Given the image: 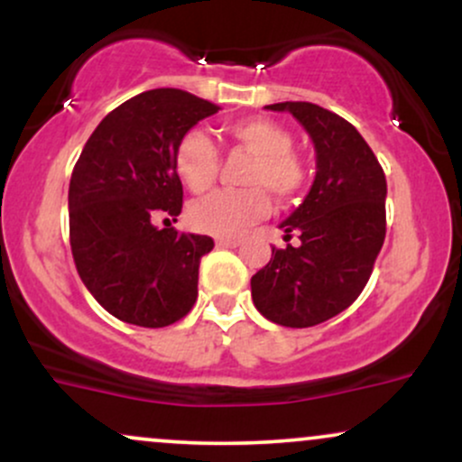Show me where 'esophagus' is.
Returning <instances> with one entry per match:
<instances>
[{
	"mask_svg": "<svg viewBox=\"0 0 462 462\" xmlns=\"http://www.w3.org/2000/svg\"><path fill=\"white\" fill-rule=\"evenodd\" d=\"M217 245H219V247H238V245H241V238H236V236H217Z\"/></svg>",
	"mask_w": 462,
	"mask_h": 462,
	"instance_id": "1",
	"label": "esophagus"
}]
</instances>
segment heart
I'll return each mask as SVG.
<instances>
[{
  "mask_svg": "<svg viewBox=\"0 0 462 462\" xmlns=\"http://www.w3.org/2000/svg\"><path fill=\"white\" fill-rule=\"evenodd\" d=\"M235 145L254 156L243 182L247 189L215 190L189 206V226L217 236H236L272 210L264 190L278 199L298 195L306 184V164L295 153L293 134L267 116H245L226 128ZM176 173L193 193L213 187L219 153L204 130H189L176 147Z\"/></svg>",
  "mask_w": 462,
  "mask_h": 462,
  "instance_id": "heart-1",
  "label": "heart"
}]
</instances>
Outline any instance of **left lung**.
<instances>
[{"mask_svg": "<svg viewBox=\"0 0 462 462\" xmlns=\"http://www.w3.org/2000/svg\"><path fill=\"white\" fill-rule=\"evenodd\" d=\"M291 113L315 147V180L304 201L280 224L300 245L272 247L252 278L254 306L269 321L310 328L338 315L367 284L386 235V178L360 132L310 102L264 106Z\"/></svg>", "mask_w": 462, "mask_h": 462, "instance_id": "left-lung-1", "label": "left lung"}]
</instances>
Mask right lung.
Returning <instances> with one entry per match:
<instances>
[{
    "instance_id": "1",
    "label": "right lung",
    "mask_w": 462,
    "mask_h": 462,
    "mask_svg": "<svg viewBox=\"0 0 462 462\" xmlns=\"http://www.w3.org/2000/svg\"><path fill=\"white\" fill-rule=\"evenodd\" d=\"M217 110L180 88H153L106 115L79 153L69 182L73 261L116 319L164 328L198 300L199 258L213 238L155 219L182 213L178 141Z\"/></svg>"
}]
</instances>
